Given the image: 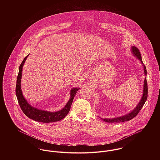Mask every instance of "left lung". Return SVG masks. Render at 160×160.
<instances>
[{
	"instance_id": "left-lung-1",
	"label": "left lung",
	"mask_w": 160,
	"mask_h": 160,
	"mask_svg": "<svg viewBox=\"0 0 160 160\" xmlns=\"http://www.w3.org/2000/svg\"><path fill=\"white\" fill-rule=\"evenodd\" d=\"M132 51L133 52V53L135 55V56L137 57V58L141 62V63L142 64L143 62L142 60V57H141V55L140 53L139 52V50L136 47H132ZM144 67V73L145 75H147V69L145 65H143ZM147 97H148V86H147V79L146 77L145 78L144 80V84H143V95H142V97L140 100V102H139V103L138 104L136 108L132 111L130 113L121 116V117H118V118H113V119H102L104 121L107 122H124V121H129L131 119H132V118H134V117H136L137 116L138 113H139L140 110L142 109V108L143 107V105L145 104L147 99Z\"/></svg>"
}]
</instances>
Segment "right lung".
Wrapping results in <instances>:
<instances>
[{
	"label": "right lung",
	"mask_w": 160,
	"mask_h": 160,
	"mask_svg": "<svg viewBox=\"0 0 160 160\" xmlns=\"http://www.w3.org/2000/svg\"><path fill=\"white\" fill-rule=\"evenodd\" d=\"M28 56H26L24 58L23 62H22L19 67V72L17 79V85H16V90H15L17 100L22 110L23 111L24 114H25L26 116L38 122L49 123V122L58 121L63 119L68 113L70 110L71 105L74 98V96L77 91L79 89L74 88L71 90L70 92L71 97L68 103L62 110L58 112H50L47 111L39 110V109L35 108L34 107H32L27 102L26 99L24 98L22 94V92L21 90V79H22V69H23V65Z\"/></svg>",
	"instance_id": "1"
}]
</instances>
